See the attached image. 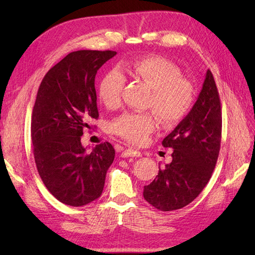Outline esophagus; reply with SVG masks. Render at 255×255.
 Instances as JSON below:
<instances>
[{
  "mask_svg": "<svg viewBox=\"0 0 255 255\" xmlns=\"http://www.w3.org/2000/svg\"><path fill=\"white\" fill-rule=\"evenodd\" d=\"M122 156L123 158H128V156H136V158H139V156H141V152L138 150H134V149H126L124 150L122 152Z\"/></svg>",
  "mask_w": 255,
  "mask_h": 255,
  "instance_id": "obj_1",
  "label": "esophagus"
}]
</instances>
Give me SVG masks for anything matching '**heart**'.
Here are the masks:
<instances>
[{
    "label": "heart",
    "mask_w": 255,
    "mask_h": 255,
    "mask_svg": "<svg viewBox=\"0 0 255 255\" xmlns=\"http://www.w3.org/2000/svg\"><path fill=\"white\" fill-rule=\"evenodd\" d=\"M134 78L152 89L147 107L152 108L161 124L170 128L175 126L191 111L194 103L193 85L182 78V72L174 63L165 58L150 56L139 58L128 68ZM126 78L119 69L107 71L99 85V95L103 104L115 110L122 104ZM153 112H126L112 121L111 131L128 142L142 144L149 139L158 118Z\"/></svg>",
    "instance_id": "obj_1"
}]
</instances>
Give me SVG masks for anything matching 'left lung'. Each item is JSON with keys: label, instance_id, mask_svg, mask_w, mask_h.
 Returning a JSON list of instances; mask_svg holds the SVG:
<instances>
[{"label": "left lung", "instance_id": "1", "mask_svg": "<svg viewBox=\"0 0 255 255\" xmlns=\"http://www.w3.org/2000/svg\"><path fill=\"white\" fill-rule=\"evenodd\" d=\"M221 105L214 75L207 70L198 99L187 116L163 139L172 148V162L143 188L154 208L171 211L185 207L207 185L217 163L221 142Z\"/></svg>", "mask_w": 255, "mask_h": 255}]
</instances>
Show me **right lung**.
Masks as SVG:
<instances>
[{
	"mask_svg": "<svg viewBox=\"0 0 255 255\" xmlns=\"http://www.w3.org/2000/svg\"><path fill=\"white\" fill-rule=\"evenodd\" d=\"M116 51L70 52L42 79L31 115V141L39 176L53 196L73 207L99 198L115 158L110 142L92 151L81 143L99 118L95 75Z\"/></svg>",
	"mask_w": 255,
	"mask_h": 255,
	"instance_id": "right-lung-1",
	"label": "right lung"
}]
</instances>
